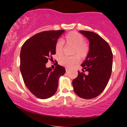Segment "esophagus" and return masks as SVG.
Here are the masks:
<instances>
[{"instance_id": "esophagus-1", "label": "esophagus", "mask_w": 127, "mask_h": 127, "mask_svg": "<svg viewBox=\"0 0 127 127\" xmlns=\"http://www.w3.org/2000/svg\"><path fill=\"white\" fill-rule=\"evenodd\" d=\"M66 72H67L68 71H69V69H68V68H66Z\"/></svg>"}]
</instances>
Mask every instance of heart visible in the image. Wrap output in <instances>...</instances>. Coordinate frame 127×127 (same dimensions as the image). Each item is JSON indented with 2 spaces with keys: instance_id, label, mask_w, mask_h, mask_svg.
Here are the masks:
<instances>
[{
  "instance_id": "b5f03b06",
  "label": "heart",
  "mask_w": 127,
  "mask_h": 127,
  "mask_svg": "<svg viewBox=\"0 0 127 127\" xmlns=\"http://www.w3.org/2000/svg\"><path fill=\"white\" fill-rule=\"evenodd\" d=\"M64 42L67 46H73L71 57H62L60 58L59 63L61 66L69 68L73 66L81 60H84L89 55L90 52V45L85 40L84 36L76 31H72L67 34L64 38ZM64 44L61 40H58L55 43V51L58 56H61L64 52Z\"/></svg>"
}]
</instances>
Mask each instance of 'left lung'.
<instances>
[{
    "mask_svg": "<svg viewBox=\"0 0 127 127\" xmlns=\"http://www.w3.org/2000/svg\"><path fill=\"white\" fill-rule=\"evenodd\" d=\"M79 32L89 39L90 52L81 64L83 72L78 71L72 84L78 96L89 99L99 95L106 87L112 71L113 54L108 43L96 33L87 31Z\"/></svg>",
    "mask_w": 127,
    "mask_h": 127,
    "instance_id": "obj_1",
    "label": "left lung"
}]
</instances>
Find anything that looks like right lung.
I'll list each match as a JSON object with an SVG mask.
<instances>
[{
  "mask_svg": "<svg viewBox=\"0 0 127 127\" xmlns=\"http://www.w3.org/2000/svg\"><path fill=\"white\" fill-rule=\"evenodd\" d=\"M64 30L39 32L26 40L20 52V69L27 88L38 98L44 99L57 92L58 79L66 72L64 67L55 62L52 70L46 64L55 54V45Z\"/></svg>",
  "mask_w": 127,
  "mask_h": 127,
  "instance_id": "right-lung-1",
  "label": "right lung"
}]
</instances>
